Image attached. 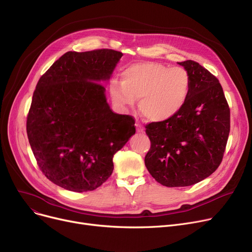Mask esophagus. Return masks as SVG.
<instances>
[{
  "instance_id": "esophagus-1",
  "label": "esophagus",
  "mask_w": 252,
  "mask_h": 252,
  "mask_svg": "<svg viewBox=\"0 0 252 252\" xmlns=\"http://www.w3.org/2000/svg\"><path fill=\"white\" fill-rule=\"evenodd\" d=\"M136 128H137V130L139 131V133H143V131H144V127H143V126L139 122H136Z\"/></svg>"
}]
</instances>
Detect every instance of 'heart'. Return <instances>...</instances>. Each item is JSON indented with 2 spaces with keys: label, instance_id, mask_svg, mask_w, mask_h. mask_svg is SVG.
<instances>
[{
  "label": "heart",
  "instance_id": "heart-1",
  "mask_svg": "<svg viewBox=\"0 0 252 252\" xmlns=\"http://www.w3.org/2000/svg\"><path fill=\"white\" fill-rule=\"evenodd\" d=\"M190 76L182 67L158 62L131 64L122 72V82L110 84L113 101L121 106L134 105L149 122H165L177 115L189 96Z\"/></svg>",
  "mask_w": 252,
  "mask_h": 252
}]
</instances>
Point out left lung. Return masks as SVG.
Wrapping results in <instances>:
<instances>
[{
    "label": "left lung",
    "instance_id": "1",
    "mask_svg": "<svg viewBox=\"0 0 252 252\" xmlns=\"http://www.w3.org/2000/svg\"><path fill=\"white\" fill-rule=\"evenodd\" d=\"M190 76L189 96L168 121L146 126L150 175L166 187H187L215 173L230 133V108L219 79L193 60L179 62Z\"/></svg>",
    "mask_w": 252,
    "mask_h": 252
}]
</instances>
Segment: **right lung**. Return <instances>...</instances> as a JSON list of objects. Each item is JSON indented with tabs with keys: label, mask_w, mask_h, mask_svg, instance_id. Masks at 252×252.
<instances>
[{
	"label": "right lung",
	"mask_w": 252,
	"mask_h": 252,
	"mask_svg": "<svg viewBox=\"0 0 252 252\" xmlns=\"http://www.w3.org/2000/svg\"><path fill=\"white\" fill-rule=\"evenodd\" d=\"M124 54L111 49L69 51L41 76L26 133L42 173L73 192L93 191L113 171V155L136 133L129 115L112 112L102 81Z\"/></svg>",
	"instance_id": "right-lung-1"
}]
</instances>
